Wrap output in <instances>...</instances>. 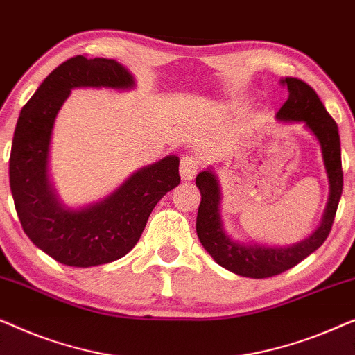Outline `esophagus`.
I'll list each match as a JSON object with an SVG mask.
<instances>
[{
    "instance_id": "esophagus-1",
    "label": "esophagus",
    "mask_w": 355,
    "mask_h": 355,
    "mask_svg": "<svg viewBox=\"0 0 355 355\" xmlns=\"http://www.w3.org/2000/svg\"><path fill=\"white\" fill-rule=\"evenodd\" d=\"M197 169H198L197 157H192V155H186V157H182L181 168H179L182 181H192L193 176H196Z\"/></svg>"
}]
</instances>
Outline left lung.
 <instances>
[{"label": "left lung", "instance_id": "1", "mask_svg": "<svg viewBox=\"0 0 355 355\" xmlns=\"http://www.w3.org/2000/svg\"><path fill=\"white\" fill-rule=\"evenodd\" d=\"M289 96L281 106L276 119L284 123H304L312 130L322 147V155L329 181V198L322 225L307 239L289 247H266L260 244H241L232 241L223 230L220 216L221 193L218 179L211 169L202 171L196 179L200 189V205L197 213V236L213 260L223 268L245 278H270L293 268L318 249L327 241L336 215L339 198L343 193L341 142L338 124L329 116L322 100L304 80L295 77H283L279 80Z\"/></svg>", "mask_w": 355, "mask_h": 355}]
</instances>
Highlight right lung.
Here are the masks:
<instances>
[{
	"instance_id": "add662e5",
	"label": "right lung",
	"mask_w": 355,
	"mask_h": 355,
	"mask_svg": "<svg viewBox=\"0 0 355 355\" xmlns=\"http://www.w3.org/2000/svg\"><path fill=\"white\" fill-rule=\"evenodd\" d=\"M74 87L130 89L134 77L118 61L77 55L56 67L19 114L9 157V184L22 230L38 249L69 266L110 263L132 250L150 213L181 182L174 155L134 173L118 191L80 210L62 205L48 179L56 114Z\"/></svg>"
}]
</instances>
